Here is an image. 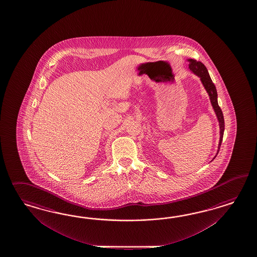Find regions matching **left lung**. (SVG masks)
Returning <instances> with one entry per match:
<instances>
[{"instance_id": "left-lung-1", "label": "left lung", "mask_w": 257, "mask_h": 257, "mask_svg": "<svg viewBox=\"0 0 257 257\" xmlns=\"http://www.w3.org/2000/svg\"><path fill=\"white\" fill-rule=\"evenodd\" d=\"M187 61L189 62V64H188L189 70H191L194 74H196L198 77H200V79H201V82H202V85L204 86L206 92L208 93V96L210 98L211 104H212L213 109L215 111V114L218 117V125H219V142H218V152H217V155H218L221 142H222V139H223L224 117H223L221 109L218 106L217 89H216V86L214 85V83L211 80L208 70L202 62L197 61L195 59H187ZM217 155L215 156L213 159L216 158Z\"/></svg>"}]
</instances>
